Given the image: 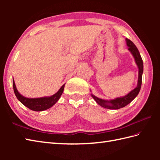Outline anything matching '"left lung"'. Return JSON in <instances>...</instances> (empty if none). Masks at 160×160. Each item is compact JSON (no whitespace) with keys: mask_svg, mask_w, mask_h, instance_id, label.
<instances>
[{"mask_svg":"<svg viewBox=\"0 0 160 160\" xmlns=\"http://www.w3.org/2000/svg\"><path fill=\"white\" fill-rule=\"evenodd\" d=\"M126 40H127V45L128 47V50L130 51L132 55L133 56L135 62H136L139 69L138 85L135 89L132 90L130 93L126 95L125 96L117 98L111 100H105L100 99V98H98L91 94V96L93 97V99L96 100L98 104L104 108H108V109H119V108H123L125 106H127V104L131 102L135 99V98L138 96L141 89L142 73H143V61H142L140 52H139L136 46L134 45V43L128 38H126Z\"/></svg>","mask_w":160,"mask_h":160,"instance_id":"8db88e82","label":"left lung"}]
</instances>
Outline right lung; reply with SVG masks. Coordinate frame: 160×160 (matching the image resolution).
I'll list each match as a JSON object with an SVG mask.
<instances>
[{
  "mask_svg": "<svg viewBox=\"0 0 160 160\" xmlns=\"http://www.w3.org/2000/svg\"><path fill=\"white\" fill-rule=\"evenodd\" d=\"M65 84L61 87L60 89L56 93L50 97H44V98H28L22 96L20 95L17 90L15 82L13 80V88L14 93L20 102L25 107L29 108V109L34 111H42L48 109V108L52 107L53 105L55 104L58 100L60 99L61 95L62 94L64 91V88Z\"/></svg>",
  "mask_w": 160,
  "mask_h": 160,
  "instance_id": "right-lung-1",
  "label": "right lung"
}]
</instances>
